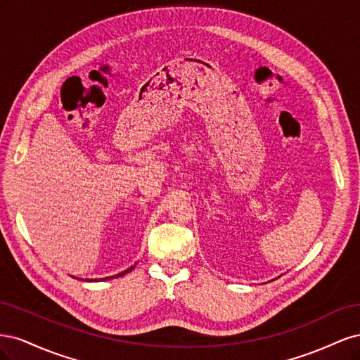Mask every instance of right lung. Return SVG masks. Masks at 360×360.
I'll list each match as a JSON object with an SVG mask.
<instances>
[{
    "label": "right lung",
    "instance_id": "1",
    "mask_svg": "<svg viewBox=\"0 0 360 360\" xmlns=\"http://www.w3.org/2000/svg\"><path fill=\"white\" fill-rule=\"evenodd\" d=\"M136 264V263H135ZM135 264L134 266H130L129 269H126V270H123L122 274H118V275H114V276H108V278H101V279H81V281H89V282H91V281H105V279H115V278H120V276H124L126 274H129V271H132L134 270V267H135ZM75 278V276H73Z\"/></svg>",
    "mask_w": 360,
    "mask_h": 360
}]
</instances>
